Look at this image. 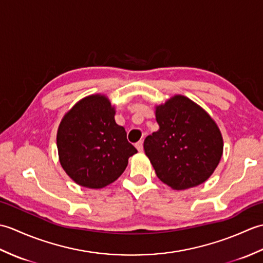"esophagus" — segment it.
<instances>
[{"mask_svg":"<svg viewBox=\"0 0 263 263\" xmlns=\"http://www.w3.org/2000/svg\"><path fill=\"white\" fill-rule=\"evenodd\" d=\"M136 148H137V150H138L139 153H141L142 150H143V143H142V141L137 142V143H136Z\"/></svg>","mask_w":263,"mask_h":263,"instance_id":"1","label":"esophagus"}]
</instances>
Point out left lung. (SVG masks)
Segmentation results:
<instances>
[{"instance_id":"left-lung-1","label":"left lung","mask_w":263,"mask_h":263,"mask_svg":"<svg viewBox=\"0 0 263 263\" xmlns=\"http://www.w3.org/2000/svg\"><path fill=\"white\" fill-rule=\"evenodd\" d=\"M159 128L143 142L159 180L173 190L198 186L221 159L224 140L215 120L193 100L174 95L156 105Z\"/></svg>"}]
</instances>
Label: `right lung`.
Wrapping results in <instances>:
<instances>
[{
	"label": "right lung",
	"instance_id": "right-lung-1",
	"mask_svg": "<svg viewBox=\"0 0 263 263\" xmlns=\"http://www.w3.org/2000/svg\"><path fill=\"white\" fill-rule=\"evenodd\" d=\"M115 106L104 93L80 99L64 114L58 128L59 160L72 181L102 189L125 171L137 149L125 128L115 122Z\"/></svg>",
	"mask_w": 263,
	"mask_h": 263
}]
</instances>
